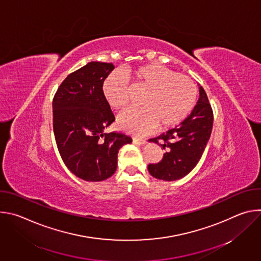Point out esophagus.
Instances as JSON below:
<instances>
[{"label":"esophagus","mask_w":261,"mask_h":261,"mask_svg":"<svg viewBox=\"0 0 261 261\" xmlns=\"http://www.w3.org/2000/svg\"><path fill=\"white\" fill-rule=\"evenodd\" d=\"M133 142L140 145V144H144V143H145V139H142V138H133Z\"/></svg>","instance_id":"esophagus-1"}]
</instances>
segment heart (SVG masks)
Listing matches in <instances>:
<instances>
[{
	"instance_id": "1",
	"label": "heart",
	"mask_w": 261,
	"mask_h": 261,
	"mask_svg": "<svg viewBox=\"0 0 261 261\" xmlns=\"http://www.w3.org/2000/svg\"><path fill=\"white\" fill-rule=\"evenodd\" d=\"M133 89L146 90L142 108H127L119 115L120 129L143 134L158 126L167 130L179 125L196 104L197 88L186 75L174 73L162 65L151 63L126 71ZM130 87L122 73H109L102 84V94L113 109L124 107L129 100Z\"/></svg>"
}]
</instances>
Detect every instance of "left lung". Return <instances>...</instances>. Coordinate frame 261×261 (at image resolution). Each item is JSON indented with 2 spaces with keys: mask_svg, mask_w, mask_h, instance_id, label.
<instances>
[{
  "mask_svg": "<svg viewBox=\"0 0 261 261\" xmlns=\"http://www.w3.org/2000/svg\"><path fill=\"white\" fill-rule=\"evenodd\" d=\"M214 115L205 91L199 87V99L188 118L178 126L150 141L160 144L166 151L156 164L147 169L156 178L176 180L187 175L199 162L213 129Z\"/></svg>",
  "mask_w": 261,
  "mask_h": 261,
  "instance_id": "8db88e82",
  "label": "left lung"
}]
</instances>
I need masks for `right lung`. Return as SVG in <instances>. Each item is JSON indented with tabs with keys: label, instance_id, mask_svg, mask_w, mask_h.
I'll list each match as a JSON object with an SVG mask.
<instances>
[{
	"label": "right lung",
	"instance_id": "obj_1",
	"mask_svg": "<svg viewBox=\"0 0 261 261\" xmlns=\"http://www.w3.org/2000/svg\"><path fill=\"white\" fill-rule=\"evenodd\" d=\"M115 69L111 63L91 62L70 73L53 100L54 133L67 168L82 179L100 181L116 172L120 148L132 138L105 133L116 119L102 94V84Z\"/></svg>",
	"mask_w": 261,
	"mask_h": 261
}]
</instances>
